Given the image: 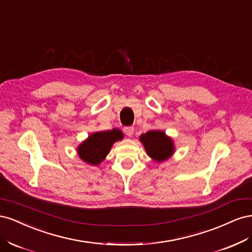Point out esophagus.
I'll return each instance as SVG.
<instances>
[{"label":"esophagus","mask_w":252,"mask_h":252,"mask_svg":"<svg viewBox=\"0 0 252 252\" xmlns=\"http://www.w3.org/2000/svg\"><path fill=\"white\" fill-rule=\"evenodd\" d=\"M133 131L134 129L132 126H127V127H124V132L128 135V136H131L133 134Z\"/></svg>","instance_id":"34e87169"}]
</instances>
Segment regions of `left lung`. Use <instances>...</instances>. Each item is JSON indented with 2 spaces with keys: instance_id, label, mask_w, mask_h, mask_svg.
Returning a JSON list of instances; mask_svg holds the SVG:
<instances>
[{
  "instance_id": "obj_1",
  "label": "left lung",
  "mask_w": 252,
  "mask_h": 252,
  "mask_svg": "<svg viewBox=\"0 0 252 252\" xmlns=\"http://www.w3.org/2000/svg\"><path fill=\"white\" fill-rule=\"evenodd\" d=\"M143 143L147 155L157 162L165 161L173 154V144L170 138H168L161 130H151L140 138Z\"/></svg>"
}]
</instances>
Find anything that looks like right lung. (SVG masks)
<instances>
[{"label": "right lung", "mask_w": 252, "mask_h": 252, "mask_svg": "<svg viewBox=\"0 0 252 252\" xmlns=\"http://www.w3.org/2000/svg\"><path fill=\"white\" fill-rule=\"evenodd\" d=\"M123 138V133L119 129L95 132L80 145L79 156L84 162L91 165L100 164L112 146V144Z\"/></svg>", "instance_id": "add662e5"}]
</instances>
